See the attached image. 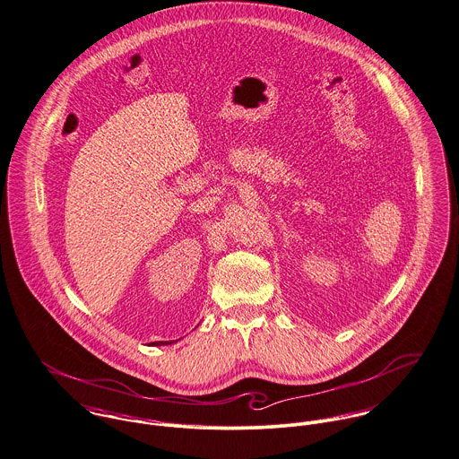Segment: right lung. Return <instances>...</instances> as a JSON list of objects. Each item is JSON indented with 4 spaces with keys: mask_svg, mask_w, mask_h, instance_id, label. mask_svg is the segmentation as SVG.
Returning <instances> with one entry per match:
<instances>
[{
    "mask_svg": "<svg viewBox=\"0 0 459 459\" xmlns=\"http://www.w3.org/2000/svg\"><path fill=\"white\" fill-rule=\"evenodd\" d=\"M157 345H159V343H157Z\"/></svg>",
    "mask_w": 459,
    "mask_h": 459,
    "instance_id": "add662e5",
    "label": "right lung"
}]
</instances>
